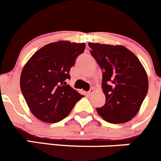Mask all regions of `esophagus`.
Segmentation results:
<instances>
[{
  "label": "esophagus",
  "mask_w": 161,
  "mask_h": 161,
  "mask_svg": "<svg viewBox=\"0 0 161 161\" xmlns=\"http://www.w3.org/2000/svg\"><path fill=\"white\" fill-rule=\"evenodd\" d=\"M93 92H94V90L91 89L89 91H86V92H85V94L86 95H91Z\"/></svg>",
  "instance_id": "obj_1"
}]
</instances>
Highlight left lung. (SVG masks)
I'll return each instance as SVG.
<instances>
[{
	"label": "left lung",
	"instance_id": "1",
	"mask_svg": "<svg viewBox=\"0 0 161 161\" xmlns=\"http://www.w3.org/2000/svg\"><path fill=\"white\" fill-rule=\"evenodd\" d=\"M91 54L103 70L102 86L106 103L97 108L105 121L120 124L136 116L145 100L148 81L137 57L121 45L89 43Z\"/></svg>",
	"mask_w": 161,
	"mask_h": 161
}]
</instances>
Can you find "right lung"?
Wrapping results in <instances>:
<instances>
[{
	"instance_id": "add662e5",
	"label": "right lung",
	"mask_w": 161,
	"mask_h": 161,
	"mask_svg": "<svg viewBox=\"0 0 161 161\" xmlns=\"http://www.w3.org/2000/svg\"><path fill=\"white\" fill-rule=\"evenodd\" d=\"M84 43L58 41L45 45L30 58L20 75V89L33 115L55 123L65 118L83 95L72 89L70 70L85 50Z\"/></svg>"
}]
</instances>
